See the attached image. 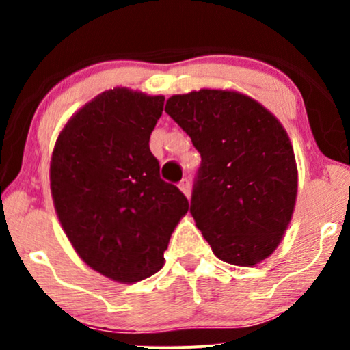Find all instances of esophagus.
I'll list each match as a JSON object with an SVG mask.
<instances>
[{
  "instance_id": "esophagus-1",
  "label": "esophagus",
  "mask_w": 350,
  "mask_h": 350,
  "mask_svg": "<svg viewBox=\"0 0 350 350\" xmlns=\"http://www.w3.org/2000/svg\"><path fill=\"white\" fill-rule=\"evenodd\" d=\"M179 189H180V192H183L184 196H186V198L189 199L191 198V180L189 179H183L179 183Z\"/></svg>"
}]
</instances>
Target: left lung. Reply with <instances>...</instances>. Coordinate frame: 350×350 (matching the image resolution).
Returning <instances> with one entry per match:
<instances>
[{
    "label": "left lung",
    "instance_id": "1",
    "mask_svg": "<svg viewBox=\"0 0 350 350\" xmlns=\"http://www.w3.org/2000/svg\"><path fill=\"white\" fill-rule=\"evenodd\" d=\"M167 115L200 152L191 214L217 258L255 267L276 250L298 194L295 151L280 120L235 90L167 98Z\"/></svg>",
    "mask_w": 350,
    "mask_h": 350
}]
</instances>
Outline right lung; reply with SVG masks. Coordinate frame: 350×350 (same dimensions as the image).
I'll list each match as a JSON object with an SVG mask.
<instances>
[{
  "label": "right lung",
  "instance_id": "obj_1",
  "mask_svg": "<svg viewBox=\"0 0 350 350\" xmlns=\"http://www.w3.org/2000/svg\"><path fill=\"white\" fill-rule=\"evenodd\" d=\"M163 95L116 87L70 116L51 158V192L59 222L92 270L136 283L164 265V252L186 196L159 178L150 136Z\"/></svg>",
  "mask_w": 350,
  "mask_h": 350
}]
</instances>
